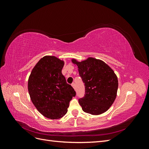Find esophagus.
<instances>
[{"instance_id":"esophagus-1","label":"esophagus","mask_w":149,"mask_h":149,"mask_svg":"<svg viewBox=\"0 0 149 149\" xmlns=\"http://www.w3.org/2000/svg\"><path fill=\"white\" fill-rule=\"evenodd\" d=\"M71 86H72V87H73L75 89V84L74 83H73L71 84Z\"/></svg>"}]
</instances>
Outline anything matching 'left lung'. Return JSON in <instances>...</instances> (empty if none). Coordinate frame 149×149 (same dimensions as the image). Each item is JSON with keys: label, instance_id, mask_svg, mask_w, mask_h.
<instances>
[{"label": "left lung", "instance_id": "obj_1", "mask_svg": "<svg viewBox=\"0 0 149 149\" xmlns=\"http://www.w3.org/2000/svg\"><path fill=\"white\" fill-rule=\"evenodd\" d=\"M77 65L79 76L85 86V94L79 100L84 112L100 115L106 112L114 102L118 89V79L114 71L103 61L89 57L78 61L71 59Z\"/></svg>", "mask_w": 149, "mask_h": 149}]
</instances>
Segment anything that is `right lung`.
<instances>
[{
  "label": "right lung",
  "mask_w": 149,
  "mask_h": 149,
  "mask_svg": "<svg viewBox=\"0 0 149 149\" xmlns=\"http://www.w3.org/2000/svg\"><path fill=\"white\" fill-rule=\"evenodd\" d=\"M64 65V61L55 56H45L36 64L29 78L31 102L43 116L51 119L63 117L76 95L61 73Z\"/></svg>",
  "instance_id": "1"
}]
</instances>
